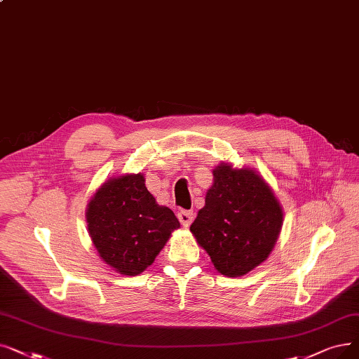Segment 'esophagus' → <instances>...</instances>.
<instances>
[{"instance_id": "1", "label": "esophagus", "mask_w": 359, "mask_h": 359, "mask_svg": "<svg viewBox=\"0 0 359 359\" xmlns=\"http://www.w3.org/2000/svg\"><path fill=\"white\" fill-rule=\"evenodd\" d=\"M177 218H179V222H180V224L183 227H189L192 224V222H194L195 215H194L192 211H180L177 214Z\"/></svg>"}]
</instances>
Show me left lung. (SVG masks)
Masks as SVG:
<instances>
[{
	"label": "left lung",
	"mask_w": 359,
	"mask_h": 359,
	"mask_svg": "<svg viewBox=\"0 0 359 359\" xmlns=\"http://www.w3.org/2000/svg\"><path fill=\"white\" fill-rule=\"evenodd\" d=\"M205 205L191 231L218 273L241 277L271 254L283 226V210L257 170L220 163L212 170Z\"/></svg>",
	"instance_id": "8db88e82"
}]
</instances>
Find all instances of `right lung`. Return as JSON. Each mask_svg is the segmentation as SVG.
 Instances as JSON below:
<instances>
[{"instance_id":"right-lung-1","label":"right lung","mask_w":359,"mask_h":359,"mask_svg":"<svg viewBox=\"0 0 359 359\" xmlns=\"http://www.w3.org/2000/svg\"><path fill=\"white\" fill-rule=\"evenodd\" d=\"M86 223L101 259L123 276L145 271L180 227L175 212L149 194L142 173L104 182L89 201Z\"/></svg>"}]
</instances>
